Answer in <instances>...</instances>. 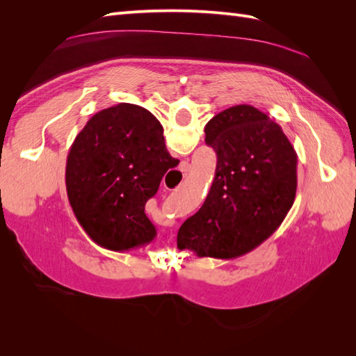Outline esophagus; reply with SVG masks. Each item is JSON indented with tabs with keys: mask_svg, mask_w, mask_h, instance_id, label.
Returning <instances> with one entry per match:
<instances>
[{
	"mask_svg": "<svg viewBox=\"0 0 356 356\" xmlns=\"http://www.w3.org/2000/svg\"><path fill=\"white\" fill-rule=\"evenodd\" d=\"M188 170V161H182L181 163V168H179V172H181V175L182 177H186V172ZM169 190H174V188H177V187H179V184H181V181H177V179H170L169 182Z\"/></svg>",
	"mask_w": 356,
	"mask_h": 356,
	"instance_id": "1",
	"label": "esophagus"
}]
</instances>
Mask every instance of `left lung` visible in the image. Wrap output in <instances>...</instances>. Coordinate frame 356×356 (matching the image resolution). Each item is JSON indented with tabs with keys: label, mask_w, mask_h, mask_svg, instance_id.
Wrapping results in <instances>:
<instances>
[{
	"label": "left lung",
	"mask_w": 356,
	"mask_h": 356,
	"mask_svg": "<svg viewBox=\"0 0 356 356\" xmlns=\"http://www.w3.org/2000/svg\"><path fill=\"white\" fill-rule=\"evenodd\" d=\"M217 169L202 208L178 230L179 250L230 260L251 252L285 220L297 191V153L282 127L252 105L204 126Z\"/></svg>",
	"instance_id": "8db88e82"
}]
</instances>
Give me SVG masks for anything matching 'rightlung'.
I'll list each match as a JSON object with an SVG mask.
<instances>
[{
    "label": "right lung",
    "mask_w": 356,
    "mask_h": 356,
    "mask_svg": "<svg viewBox=\"0 0 356 356\" xmlns=\"http://www.w3.org/2000/svg\"><path fill=\"white\" fill-rule=\"evenodd\" d=\"M172 160L163 127L143 106L117 104L86 123L70 148L65 184L75 218L95 243L123 252L153 242L145 203Z\"/></svg>",
    "instance_id": "add662e5"
}]
</instances>
